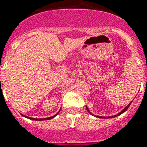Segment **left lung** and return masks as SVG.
<instances>
[{
  "label": "left lung",
  "instance_id": "8db88e82",
  "mask_svg": "<svg viewBox=\"0 0 147 147\" xmlns=\"http://www.w3.org/2000/svg\"><path fill=\"white\" fill-rule=\"evenodd\" d=\"M131 102H132V101H131V102H130L129 104L127 105V107H125V109H124L123 110L121 111V112H120V113H119V114H117V115H113V116H109V117H102V116H98V115H96V117H97V118H101V119H102V118H104V119H109V118H114V117H116V116H118V115H121V114H122V113H125V111L127 110V109H128V107H130V105H131ZM86 109H87V110H88V113H90V114H92V113H90V110H89V109H88V107H86Z\"/></svg>",
  "mask_w": 147,
  "mask_h": 147
}]
</instances>
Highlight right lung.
<instances>
[{"label":"right lung","instance_id":"add662e5","mask_svg":"<svg viewBox=\"0 0 147 147\" xmlns=\"http://www.w3.org/2000/svg\"><path fill=\"white\" fill-rule=\"evenodd\" d=\"M58 113H57V114H56V115H53V116L48 117V118H45V119H33V118H30V117H28V116H26V115H22V114H21V115H22V116L26 117V118H28V119H32V120H35V121H44V120H49V119H53V118H54V117L56 116V115H58Z\"/></svg>","mask_w":147,"mask_h":147}]
</instances>
